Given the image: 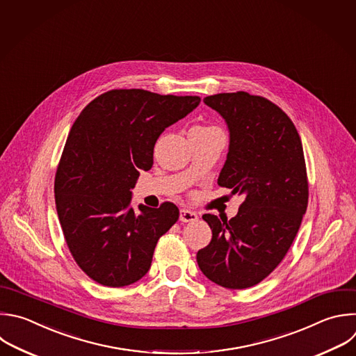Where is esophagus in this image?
Returning <instances> with one entry per match:
<instances>
[{
  "instance_id": "34e87169",
  "label": "esophagus",
  "mask_w": 356,
  "mask_h": 356,
  "mask_svg": "<svg viewBox=\"0 0 356 356\" xmlns=\"http://www.w3.org/2000/svg\"><path fill=\"white\" fill-rule=\"evenodd\" d=\"M198 219V213L190 209H180V220L181 222H195Z\"/></svg>"
}]
</instances>
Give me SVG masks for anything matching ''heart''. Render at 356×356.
Listing matches in <instances>:
<instances>
[{
  "label": "heart",
  "mask_w": 356,
  "mask_h": 356,
  "mask_svg": "<svg viewBox=\"0 0 356 356\" xmlns=\"http://www.w3.org/2000/svg\"><path fill=\"white\" fill-rule=\"evenodd\" d=\"M201 129H207V127H201Z\"/></svg>",
  "instance_id": "heart-1"
}]
</instances>
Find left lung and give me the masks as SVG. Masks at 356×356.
Listing matches in <instances>:
<instances>
[{
  "mask_svg": "<svg viewBox=\"0 0 356 356\" xmlns=\"http://www.w3.org/2000/svg\"><path fill=\"white\" fill-rule=\"evenodd\" d=\"M204 103L229 130L218 184L245 201L229 220L202 215L212 239L198 250L197 263L216 285L245 289L277 268L300 227L309 198L302 141L291 118L266 97L218 93Z\"/></svg>",
  "mask_w": 356,
  "mask_h": 356,
  "instance_id": "8db88e82",
  "label": "left lung"
}]
</instances>
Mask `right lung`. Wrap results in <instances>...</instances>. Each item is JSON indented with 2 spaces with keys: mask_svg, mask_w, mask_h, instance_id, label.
Instances as JSON below:
<instances>
[{
  "mask_svg": "<svg viewBox=\"0 0 356 356\" xmlns=\"http://www.w3.org/2000/svg\"><path fill=\"white\" fill-rule=\"evenodd\" d=\"M198 96L114 89L93 99L75 120L56 173V208L67 246L100 285L120 288L151 268L162 234L179 208L131 207L140 170L154 165V147L169 126L191 113Z\"/></svg>",
  "mask_w": 356,
  "mask_h": 356,
  "instance_id": "right-lung-1",
  "label": "right lung"
}]
</instances>
